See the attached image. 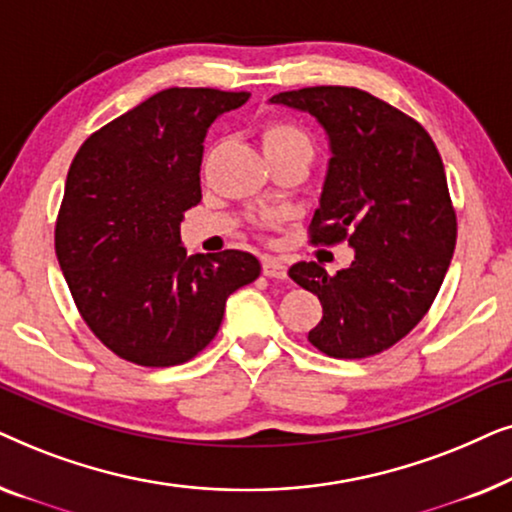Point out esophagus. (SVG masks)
I'll return each mask as SVG.
<instances>
[{"label":"esophagus","instance_id":"1","mask_svg":"<svg viewBox=\"0 0 512 512\" xmlns=\"http://www.w3.org/2000/svg\"><path fill=\"white\" fill-rule=\"evenodd\" d=\"M263 275L270 279H286V263L275 256H263Z\"/></svg>","mask_w":512,"mask_h":512}]
</instances>
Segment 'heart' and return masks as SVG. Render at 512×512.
I'll list each match as a JSON object with an SVG mask.
<instances>
[{
  "label": "heart",
  "instance_id": "heart-1",
  "mask_svg": "<svg viewBox=\"0 0 512 512\" xmlns=\"http://www.w3.org/2000/svg\"><path fill=\"white\" fill-rule=\"evenodd\" d=\"M263 146H265V151H270V149H289V146H300V149L312 151L310 137H307L300 128H296V125L284 123V121L270 123L268 128H265V132H263Z\"/></svg>",
  "mask_w": 512,
  "mask_h": 512
}]
</instances>
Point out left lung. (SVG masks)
<instances>
[{
    "instance_id": "1",
    "label": "left lung",
    "mask_w": 512,
    "mask_h": 512,
    "mask_svg": "<svg viewBox=\"0 0 512 512\" xmlns=\"http://www.w3.org/2000/svg\"><path fill=\"white\" fill-rule=\"evenodd\" d=\"M270 102L326 132L312 242L354 249L333 277L314 261L291 265L289 277L324 307L307 340L333 359L380 354L422 321L450 268L457 221L440 153L422 125L366 90L314 86Z\"/></svg>"
}]
</instances>
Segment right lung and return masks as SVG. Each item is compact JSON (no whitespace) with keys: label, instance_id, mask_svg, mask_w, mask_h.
<instances>
[{"label":"right lung","instance_id":"1","mask_svg":"<svg viewBox=\"0 0 512 512\" xmlns=\"http://www.w3.org/2000/svg\"><path fill=\"white\" fill-rule=\"evenodd\" d=\"M249 93L167 88L86 139L69 167L55 254L90 331L125 361H191L226 300L261 275L254 254L186 256L181 221L202 198L209 125Z\"/></svg>","mask_w":512,"mask_h":512}]
</instances>
